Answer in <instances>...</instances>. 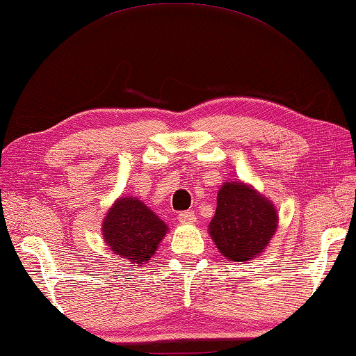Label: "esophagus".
<instances>
[{
    "mask_svg": "<svg viewBox=\"0 0 356 356\" xmlns=\"http://www.w3.org/2000/svg\"><path fill=\"white\" fill-rule=\"evenodd\" d=\"M178 222L183 223V225H191V223L197 222V216L194 211H186V213L178 214Z\"/></svg>",
    "mask_w": 356,
    "mask_h": 356,
    "instance_id": "esophagus-1",
    "label": "esophagus"
}]
</instances>
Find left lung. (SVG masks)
<instances>
[{
    "label": "left lung",
    "mask_w": 356,
    "mask_h": 356,
    "mask_svg": "<svg viewBox=\"0 0 356 356\" xmlns=\"http://www.w3.org/2000/svg\"><path fill=\"white\" fill-rule=\"evenodd\" d=\"M277 227L275 204L252 184L244 181L222 184L208 233L223 258L244 264L261 257L275 236Z\"/></svg>",
    "instance_id": "left-lung-1"
}]
</instances>
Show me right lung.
<instances>
[{
    "label": "right lung",
    "mask_w": 356,
    "mask_h": 356,
    "mask_svg": "<svg viewBox=\"0 0 356 356\" xmlns=\"http://www.w3.org/2000/svg\"><path fill=\"white\" fill-rule=\"evenodd\" d=\"M167 233L165 222L133 195L118 197L102 223L109 250L129 264L142 267L152 259Z\"/></svg>",
    "instance_id": "1"
}]
</instances>
